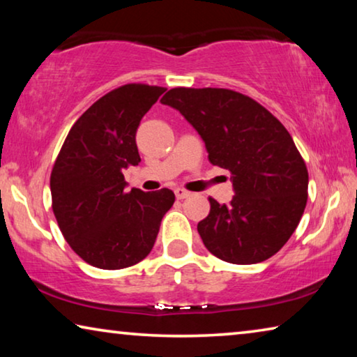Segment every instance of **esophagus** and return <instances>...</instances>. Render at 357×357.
<instances>
[{
	"instance_id": "obj_1",
	"label": "esophagus",
	"mask_w": 357,
	"mask_h": 357,
	"mask_svg": "<svg viewBox=\"0 0 357 357\" xmlns=\"http://www.w3.org/2000/svg\"><path fill=\"white\" fill-rule=\"evenodd\" d=\"M174 195H176L178 200H184V198L190 197V192L184 190V189H176V190H174Z\"/></svg>"
}]
</instances>
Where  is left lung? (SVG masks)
<instances>
[{
	"label": "left lung",
	"mask_w": 357,
	"mask_h": 357,
	"mask_svg": "<svg viewBox=\"0 0 357 357\" xmlns=\"http://www.w3.org/2000/svg\"><path fill=\"white\" fill-rule=\"evenodd\" d=\"M160 102L197 129L211 164L231 173V202L209 197V214L198 222L206 249L233 264L275 255L299 225L309 187L305 162L285 126L233 89L173 88Z\"/></svg>",
	"instance_id": "left-lung-1"
}]
</instances>
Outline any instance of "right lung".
<instances>
[{
	"instance_id": "obj_1",
	"label": "right lung",
	"mask_w": 357,
	"mask_h": 357,
	"mask_svg": "<svg viewBox=\"0 0 357 357\" xmlns=\"http://www.w3.org/2000/svg\"><path fill=\"white\" fill-rule=\"evenodd\" d=\"M167 88L128 83L112 89L72 126L50 174L52 209L64 239L99 269L140 263L174 203L170 189L126 192L123 170L138 165L135 134Z\"/></svg>"
}]
</instances>
